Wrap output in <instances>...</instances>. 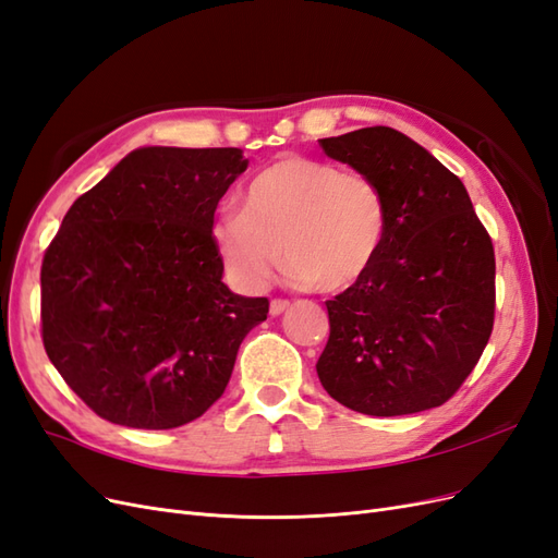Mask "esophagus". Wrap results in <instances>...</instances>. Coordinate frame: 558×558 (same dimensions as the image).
Segmentation results:
<instances>
[{"label":"esophagus","instance_id":"obj_1","mask_svg":"<svg viewBox=\"0 0 558 558\" xmlns=\"http://www.w3.org/2000/svg\"><path fill=\"white\" fill-rule=\"evenodd\" d=\"M289 305H291V302H289V300H281V298H275L272 302H269V314H272V316H279V314H283L286 310H289Z\"/></svg>","mask_w":558,"mask_h":558}]
</instances>
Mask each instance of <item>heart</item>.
Segmentation results:
<instances>
[{"instance_id": "1", "label": "heart", "mask_w": 558, "mask_h": 558, "mask_svg": "<svg viewBox=\"0 0 558 558\" xmlns=\"http://www.w3.org/2000/svg\"><path fill=\"white\" fill-rule=\"evenodd\" d=\"M244 211H223L211 238L230 277L260 291L281 265L318 293L356 286L386 238V202L367 174L305 156H286L251 179Z\"/></svg>"}]
</instances>
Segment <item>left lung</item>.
I'll return each instance as SVG.
<instances>
[{
  "label": "left lung",
  "mask_w": 558,
  "mask_h": 558,
  "mask_svg": "<svg viewBox=\"0 0 558 558\" xmlns=\"http://www.w3.org/2000/svg\"><path fill=\"white\" fill-rule=\"evenodd\" d=\"M373 179L386 238L369 272L326 302L316 373L330 398L369 416L440 408L475 369L494 330L496 256L463 181L393 128L318 140Z\"/></svg>",
  "instance_id": "obj_1"
}]
</instances>
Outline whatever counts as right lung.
<instances>
[{"instance_id": "obj_1", "label": "right lung", "mask_w": 558, "mask_h": 558, "mask_svg": "<svg viewBox=\"0 0 558 558\" xmlns=\"http://www.w3.org/2000/svg\"><path fill=\"white\" fill-rule=\"evenodd\" d=\"M246 165L242 148H137L64 214L41 263V337L97 416L167 430L223 396L269 312L221 281L211 238Z\"/></svg>"}]
</instances>
